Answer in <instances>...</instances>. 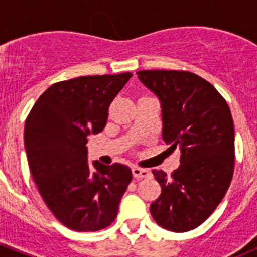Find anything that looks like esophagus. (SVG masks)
<instances>
[{
    "instance_id": "1",
    "label": "esophagus",
    "mask_w": 257,
    "mask_h": 257,
    "mask_svg": "<svg viewBox=\"0 0 257 257\" xmlns=\"http://www.w3.org/2000/svg\"><path fill=\"white\" fill-rule=\"evenodd\" d=\"M132 173H133V177L136 179H142V178H150L152 173L149 170L143 169V168H138V167H134L132 169Z\"/></svg>"
}]
</instances>
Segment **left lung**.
I'll use <instances>...</instances> for the list:
<instances>
[{"mask_svg":"<svg viewBox=\"0 0 257 257\" xmlns=\"http://www.w3.org/2000/svg\"><path fill=\"white\" fill-rule=\"evenodd\" d=\"M162 105L163 141L180 150L168 177L153 170L162 194L150 205L159 226L185 232L203 224L227 191L234 173L235 132L226 100L201 77L185 71H139Z\"/></svg>","mask_w":257,"mask_h":257,"instance_id":"left-lung-1","label":"left lung"}]
</instances>
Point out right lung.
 Instances as JSON below:
<instances>
[{
	"label": "right lung",
	"mask_w": 257,
	"mask_h": 257,
	"mask_svg": "<svg viewBox=\"0 0 257 257\" xmlns=\"http://www.w3.org/2000/svg\"><path fill=\"white\" fill-rule=\"evenodd\" d=\"M132 73L88 76L52 84L31 109L25 148L41 196L59 222L74 231L109 226L132 180L126 165L88 163V136L98 134Z\"/></svg>",
	"instance_id": "1"
}]
</instances>
